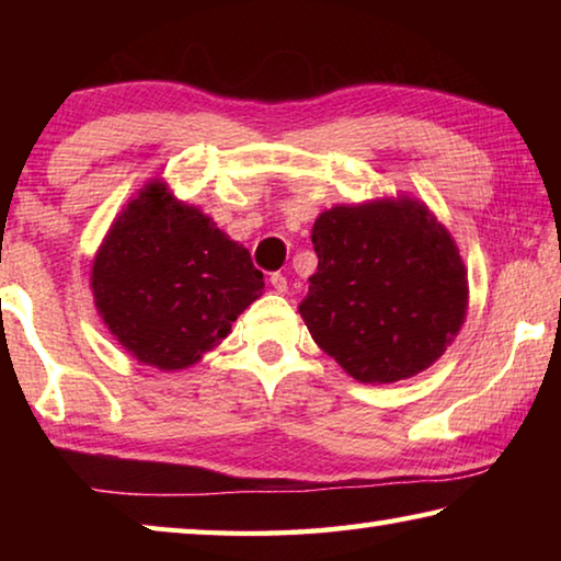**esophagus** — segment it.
<instances>
[{
	"label": "esophagus",
	"mask_w": 561,
	"mask_h": 561,
	"mask_svg": "<svg viewBox=\"0 0 561 561\" xmlns=\"http://www.w3.org/2000/svg\"><path fill=\"white\" fill-rule=\"evenodd\" d=\"M270 284H272V289L274 291H279V294H284L289 289V282H287V277H284L282 272H274V274H270Z\"/></svg>",
	"instance_id": "34e87169"
}]
</instances>
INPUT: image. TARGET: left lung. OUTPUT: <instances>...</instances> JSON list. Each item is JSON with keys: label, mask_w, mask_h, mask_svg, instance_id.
I'll use <instances>...</instances> for the list:
<instances>
[{"label": "left lung", "mask_w": 561, "mask_h": 561, "mask_svg": "<svg viewBox=\"0 0 561 561\" xmlns=\"http://www.w3.org/2000/svg\"><path fill=\"white\" fill-rule=\"evenodd\" d=\"M299 314L317 346L360 383L425 371L468 314V270L448 227L411 195L324 210Z\"/></svg>", "instance_id": "obj_1"}]
</instances>
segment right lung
<instances>
[{
	"label": "right lung",
	"mask_w": 561,
	"mask_h": 561,
	"mask_svg": "<svg viewBox=\"0 0 561 561\" xmlns=\"http://www.w3.org/2000/svg\"><path fill=\"white\" fill-rule=\"evenodd\" d=\"M262 289L250 252L163 180L130 197L91 264L93 301L111 336L160 371L195 366Z\"/></svg>",
	"instance_id": "1"
}]
</instances>
